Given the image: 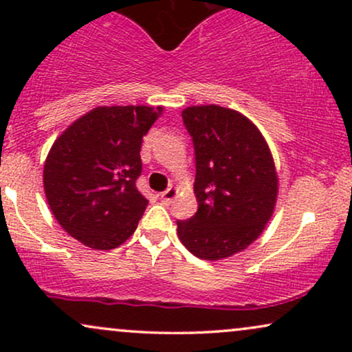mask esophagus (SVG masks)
<instances>
[{
  "mask_svg": "<svg viewBox=\"0 0 352 352\" xmlns=\"http://www.w3.org/2000/svg\"><path fill=\"white\" fill-rule=\"evenodd\" d=\"M175 197H177V188H173V187L167 188V190H165V192L160 193V200H162L165 205L172 204V200L175 199Z\"/></svg>",
  "mask_w": 352,
  "mask_h": 352,
  "instance_id": "esophagus-1",
  "label": "esophagus"
}]
</instances>
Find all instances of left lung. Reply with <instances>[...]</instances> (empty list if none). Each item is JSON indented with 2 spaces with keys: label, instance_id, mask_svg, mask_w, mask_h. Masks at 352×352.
Instances as JSON below:
<instances>
[{
  "label": "left lung",
  "instance_id": "1",
  "mask_svg": "<svg viewBox=\"0 0 352 352\" xmlns=\"http://www.w3.org/2000/svg\"><path fill=\"white\" fill-rule=\"evenodd\" d=\"M195 151L199 210L177 220V233L201 260L228 258L252 245L273 215L278 175L265 137L232 109L193 106L182 112Z\"/></svg>",
  "mask_w": 352,
  "mask_h": 352
}]
</instances>
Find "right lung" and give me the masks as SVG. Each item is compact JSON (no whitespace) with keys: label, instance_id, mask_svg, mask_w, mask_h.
Segmentation results:
<instances>
[{"label":"right lung","instance_id":"add662e5","mask_svg":"<svg viewBox=\"0 0 352 352\" xmlns=\"http://www.w3.org/2000/svg\"><path fill=\"white\" fill-rule=\"evenodd\" d=\"M160 114L162 107H96L52 144L43 172L47 204L89 248H117L135 232L148 205L135 187L140 147Z\"/></svg>","mask_w":352,"mask_h":352}]
</instances>
